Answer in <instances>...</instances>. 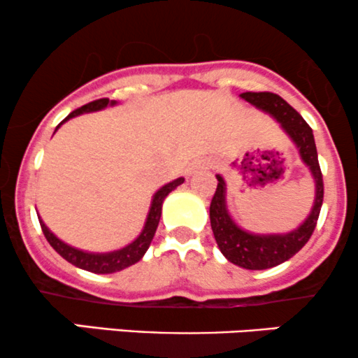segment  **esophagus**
Listing matches in <instances>:
<instances>
[{
	"label": "esophagus",
	"instance_id": "1",
	"mask_svg": "<svg viewBox=\"0 0 358 358\" xmlns=\"http://www.w3.org/2000/svg\"><path fill=\"white\" fill-rule=\"evenodd\" d=\"M204 167H208V162H206V160H198V162L192 164V167L189 169V174H192V172H194L196 169H204Z\"/></svg>",
	"mask_w": 358,
	"mask_h": 358
}]
</instances>
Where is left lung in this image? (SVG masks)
<instances>
[{
	"label": "left lung",
	"mask_w": 358,
	"mask_h": 358,
	"mask_svg": "<svg viewBox=\"0 0 358 358\" xmlns=\"http://www.w3.org/2000/svg\"><path fill=\"white\" fill-rule=\"evenodd\" d=\"M245 101L254 104L259 110L266 111L279 122L280 128L289 135V138L298 147L301 160L306 164L315 179V204L308 218L299 224L296 230L279 235H257V233L245 231L238 227L228 213L227 208V184L222 176H216L218 186L210 204L211 230L215 235L222 254L235 266L248 268V271H264L286 262L292 255H296L308 240L318 222L321 204H323V176L318 164V152H316L315 136L311 127L303 120L298 111L284 101L279 94L274 92H242Z\"/></svg>",
	"instance_id": "8db88e82"
}]
</instances>
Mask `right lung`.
<instances>
[{
  "instance_id": "1",
  "label": "right lung",
  "mask_w": 358,
  "mask_h": 358,
  "mask_svg": "<svg viewBox=\"0 0 358 358\" xmlns=\"http://www.w3.org/2000/svg\"><path fill=\"white\" fill-rule=\"evenodd\" d=\"M108 104L113 106V104H116V101H110L108 98H103V99H96V101L84 104V106L72 111L67 118H64L57 125V128L62 125L64 122H67L69 118H74V116H79L83 113H91V111H99L103 110V108H106ZM57 128H55V131H57ZM182 182H184V178H179L172 180V182L166 184V186H162L157 192H155L154 199H152V204H150V210H148V215H147L145 227H143L142 233H140V235L136 236L130 245L120 248V250L106 252V254H92V252L79 250V248L71 247V245L64 243L62 240H59L57 236H55L54 233L45 227V223L42 222V218H38L40 227H42L43 235H45L47 242L52 245V248H54L62 259H66L67 262H71L72 266L84 268V271L94 272V274H113V272L123 271V268L134 266V264L138 262V260L145 255V252L148 250V247H150L152 243V238H154L155 235V230H157L159 227L160 215H162L164 199L167 198L169 192L174 191L176 187L180 186Z\"/></svg>"
}]
</instances>
